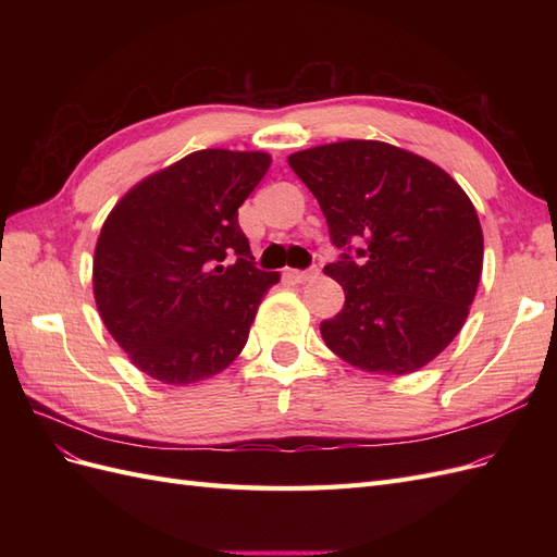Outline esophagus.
Masks as SVG:
<instances>
[{
  "mask_svg": "<svg viewBox=\"0 0 557 557\" xmlns=\"http://www.w3.org/2000/svg\"><path fill=\"white\" fill-rule=\"evenodd\" d=\"M290 276L299 283H307V281H313V278L320 276V269L311 267V269H307V272H297V269H295V272H290Z\"/></svg>",
  "mask_w": 557,
  "mask_h": 557,
  "instance_id": "34e87169",
  "label": "esophagus"
}]
</instances>
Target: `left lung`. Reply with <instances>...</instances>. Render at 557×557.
<instances>
[{"mask_svg": "<svg viewBox=\"0 0 557 557\" xmlns=\"http://www.w3.org/2000/svg\"><path fill=\"white\" fill-rule=\"evenodd\" d=\"M288 164L344 250L325 267L346 293L320 323L327 348L374 374L425 367L462 330L479 288L483 232L471 199L442 166L383 141L315 146Z\"/></svg>", "mask_w": 557, "mask_h": 557, "instance_id": "1", "label": "left lung"}]
</instances>
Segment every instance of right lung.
I'll return each mask as SVG.
<instances>
[{"label": "right lung", "mask_w": 557, "mask_h": 557, "mask_svg": "<svg viewBox=\"0 0 557 557\" xmlns=\"http://www.w3.org/2000/svg\"><path fill=\"white\" fill-rule=\"evenodd\" d=\"M260 150L207 148L144 178L99 232V315L150 379L185 385L223 372L276 272L252 262L239 207L267 174Z\"/></svg>", "instance_id": "right-lung-1"}]
</instances>
